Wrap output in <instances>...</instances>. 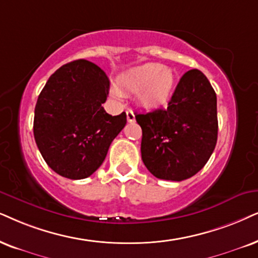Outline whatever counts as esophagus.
I'll return each mask as SVG.
<instances>
[{
	"instance_id": "1",
	"label": "esophagus",
	"mask_w": 258,
	"mask_h": 258,
	"mask_svg": "<svg viewBox=\"0 0 258 258\" xmlns=\"http://www.w3.org/2000/svg\"><path fill=\"white\" fill-rule=\"evenodd\" d=\"M126 116H127V121H128V122H133L136 120L135 113H133L132 109H127L126 110Z\"/></svg>"
}]
</instances>
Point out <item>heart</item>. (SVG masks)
Here are the masks:
<instances>
[{"mask_svg": "<svg viewBox=\"0 0 258 258\" xmlns=\"http://www.w3.org/2000/svg\"><path fill=\"white\" fill-rule=\"evenodd\" d=\"M174 83V73L159 63L139 65L118 77V86L128 93H138L139 102L145 107H157L167 102ZM113 93L119 95V91Z\"/></svg>", "mask_w": 258, "mask_h": 258, "instance_id": "heart-1", "label": "heart"}]
</instances>
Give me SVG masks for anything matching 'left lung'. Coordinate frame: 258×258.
<instances>
[{
  "mask_svg": "<svg viewBox=\"0 0 258 258\" xmlns=\"http://www.w3.org/2000/svg\"><path fill=\"white\" fill-rule=\"evenodd\" d=\"M142 127V159L161 180L183 181L205 167L218 139L217 95L193 69L181 77L165 109L136 114Z\"/></svg>",
  "mask_w": 258,
  "mask_h": 258,
  "instance_id": "8db88e82",
  "label": "left lung"
}]
</instances>
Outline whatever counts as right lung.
<instances>
[{
	"mask_svg": "<svg viewBox=\"0 0 258 258\" xmlns=\"http://www.w3.org/2000/svg\"><path fill=\"white\" fill-rule=\"evenodd\" d=\"M109 93L105 71L86 59L64 64L42 88L33 133L42 158L70 180L94 174L126 125V113L112 116L102 103Z\"/></svg>",
	"mask_w": 258,
	"mask_h": 258,
	"instance_id": "1",
	"label": "right lung"
}]
</instances>
